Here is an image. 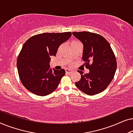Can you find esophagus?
<instances>
[{
    "label": "esophagus",
    "instance_id": "34e87169",
    "mask_svg": "<svg viewBox=\"0 0 133 133\" xmlns=\"http://www.w3.org/2000/svg\"><path fill=\"white\" fill-rule=\"evenodd\" d=\"M65 72H66V73L67 74H71L72 72V71L71 70H70V69H66V70H65Z\"/></svg>",
    "mask_w": 133,
    "mask_h": 133
}]
</instances>
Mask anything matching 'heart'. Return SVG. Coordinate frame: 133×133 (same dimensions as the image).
Returning a JSON list of instances; mask_svg holds the SVG:
<instances>
[{"instance_id": "obj_1", "label": "heart", "mask_w": 133, "mask_h": 133, "mask_svg": "<svg viewBox=\"0 0 133 133\" xmlns=\"http://www.w3.org/2000/svg\"><path fill=\"white\" fill-rule=\"evenodd\" d=\"M79 43V42H77V41H72V42H71V43Z\"/></svg>"}]
</instances>
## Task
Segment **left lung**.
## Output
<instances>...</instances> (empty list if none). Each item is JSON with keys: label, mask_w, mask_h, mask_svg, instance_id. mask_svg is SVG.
<instances>
[{"label": "left lung", "mask_w": 133, "mask_h": 133, "mask_svg": "<svg viewBox=\"0 0 133 133\" xmlns=\"http://www.w3.org/2000/svg\"><path fill=\"white\" fill-rule=\"evenodd\" d=\"M72 34L83 45L82 59L87 74L78 70L81 78L75 83L77 88L92 96L102 92L113 79L117 69V62L110 43L99 34L88 31L73 32Z\"/></svg>", "instance_id": "left-lung-1"}]
</instances>
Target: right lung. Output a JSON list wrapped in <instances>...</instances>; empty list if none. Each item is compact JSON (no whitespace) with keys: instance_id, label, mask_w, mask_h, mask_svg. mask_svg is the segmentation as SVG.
<instances>
[{"instance_id":"add662e5","label":"right lung","mask_w":133,"mask_h":133,"mask_svg":"<svg viewBox=\"0 0 133 133\" xmlns=\"http://www.w3.org/2000/svg\"><path fill=\"white\" fill-rule=\"evenodd\" d=\"M71 36V32H45L25 42L18 56L17 66L21 82L28 91L44 96L57 88L65 71L50 69V57L56 56L60 45Z\"/></svg>"}]
</instances>
